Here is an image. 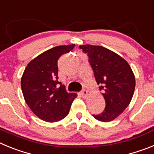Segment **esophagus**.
<instances>
[{
    "label": "esophagus",
    "mask_w": 154,
    "mask_h": 154,
    "mask_svg": "<svg viewBox=\"0 0 154 154\" xmlns=\"http://www.w3.org/2000/svg\"><path fill=\"white\" fill-rule=\"evenodd\" d=\"M81 94L83 97H85H85H88V91H87L85 88H84V89H83V90L81 91Z\"/></svg>",
    "instance_id": "esophagus-1"
}]
</instances>
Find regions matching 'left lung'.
Segmentation results:
<instances>
[{
    "mask_svg": "<svg viewBox=\"0 0 154 154\" xmlns=\"http://www.w3.org/2000/svg\"><path fill=\"white\" fill-rule=\"evenodd\" d=\"M88 57L94 77L105 100L101 113L92 115L101 122H110L129 105L135 90V77L129 63L119 55L102 46H79Z\"/></svg>",
    "mask_w": 154,
    "mask_h": 154,
    "instance_id": "obj_1",
    "label": "left lung"
}]
</instances>
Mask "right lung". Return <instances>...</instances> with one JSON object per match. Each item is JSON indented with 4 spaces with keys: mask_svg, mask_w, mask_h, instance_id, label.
I'll return each instance as SVG.
<instances>
[{
    "mask_svg": "<svg viewBox=\"0 0 154 154\" xmlns=\"http://www.w3.org/2000/svg\"><path fill=\"white\" fill-rule=\"evenodd\" d=\"M75 45H60L49 49L31 61L21 77L24 98L41 119L55 122L66 117L77 94L67 93L58 81V60Z\"/></svg>",
    "mask_w": 154,
    "mask_h": 154,
    "instance_id": "right-lung-1",
    "label": "right lung"
}]
</instances>
